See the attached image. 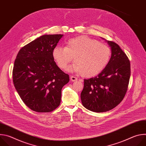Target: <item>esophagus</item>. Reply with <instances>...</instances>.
Masks as SVG:
<instances>
[{
    "mask_svg": "<svg viewBox=\"0 0 146 146\" xmlns=\"http://www.w3.org/2000/svg\"><path fill=\"white\" fill-rule=\"evenodd\" d=\"M70 80H71L72 81H77V78H76V77L73 76H70Z\"/></svg>",
    "mask_w": 146,
    "mask_h": 146,
    "instance_id": "esophagus-1",
    "label": "esophagus"
}]
</instances>
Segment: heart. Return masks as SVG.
<instances>
[{
  "label": "heart",
  "mask_w": 146,
  "mask_h": 146,
  "mask_svg": "<svg viewBox=\"0 0 146 146\" xmlns=\"http://www.w3.org/2000/svg\"><path fill=\"white\" fill-rule=\"evenodd\" d=\"M111 54L109 46L86 36L70 38L65 47L57 46L52 51L53 58L60 68L65 69L73 57L75 62L68 70L88 78L103 70L110 61Z\"/></svg>",
  "instance_id": "1"
}]
</instances>
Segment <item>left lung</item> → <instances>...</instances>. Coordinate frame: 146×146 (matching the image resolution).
<instances>
[{"label": "left lung", "instance_id": "left-lung-1", "mask_svg": "<svg viewBox=\"0 0 146 146\" xmlns=\"http://www.w3.org/2000/svg\"><path fill=\"white\" fill-rule=\"evenodd\" d=\"M111 55L106 67L97 76L84 79L81 93L82 105L96 113L109 111L122 100L126 94L131 76L130 62L119 46L105 38Z\"/></svg>", "mask_w": 146, "mask_h": 146}]
</instances>
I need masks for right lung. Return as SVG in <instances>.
<instances>
[{
	"mask_svg": "<svg viewBox=\"0 0 146 146\" xmlns=\"http://www.w3.org/2000/svg\"><path fill=\"white\" fill-rule=\"evenodd\" d=\"M63 35H44L23 47L14 62V87L25 105L39 113L54 110L60 103L61 90L69 81L56 65L52 51Z\"/></svg>",
	"mask_w": 146,
	"mask_h": 146,
	"instance_id": "add662e5",
	"label": "right lung"
}]
</instances>
